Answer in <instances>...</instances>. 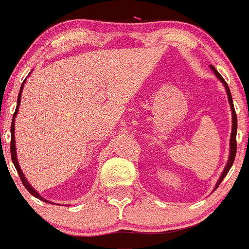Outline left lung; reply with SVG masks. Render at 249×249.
Instances as JSON below:
<instances>
[{
	"label": "left lung",
	"instance_id": "8db88e82",
	"mask_svg": "<svg viewBox=\"0 0 249 249\" xmlns=\"http://www.w3.org/2000/svg\"><path fill=\"white\" fill-rule=\"evenodd\" d=\"M211 69H212V70H213V72L215 73L216 77H218L219 80H220V82L223 83L224 87H225L226 93H228L229 103H230L231 112H232V129H231V137H230V155H229L228 163H226L225 168H224L223 173H221L220 178H219L218 183H216V185H215V189H216L219 185H220V183H221V181H223V179L225 178V176H226V174H228V172L230 171L231 166H232L233 161H235V156H236V132H237V116H236L235 107H233V103H232V97H231V93H230V89H229L228 83L225 82V80H224V78H223V76H221L220 73H219L218 71L215 70V68H214L213 65H211Z\"/></svg>",
	"mask_w": 249,
	"mask_h": 249
}]
</instances>
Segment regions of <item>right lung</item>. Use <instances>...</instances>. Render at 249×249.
<instances>
[{
  "mask_svg": "<svg viewBox=\"0 0 249 249\" xmlns=\"http://www.w3.org/2000/svg\"><path fill=\"white\" fill-rule=\"evenodd\" d=\"M24 83H25V80H24L23 85H21V87H20V92H19V95H18V100H17V109H16V112H14V115H13V120H12V125H11V155H12V161H13V163H14V167H16L17 172H18L19 177H20V179H21V183L24 184V186H25V188H26V190H28L29 193L31 194V195H34V196H35L36 198H38V200L43 201V202H48V201H47V200H44V198L42 197V196L40 195V194H38L37 191H36L35 189H34L33 186H31L30 184H29V181L26 180L25 176H24V173H23V172H21V169H20V166H19V163H18V160H17V151H16V139H14V122H16V120H14V119H16V115H17V112H18L19 105H20L21 90H23Z\"/></svg>",
  "mask_w": 249,
  "mask_h": 249,
  "instance_id": "add662e5",
  "label": "right lung"
}]
</instances>
